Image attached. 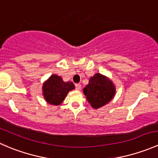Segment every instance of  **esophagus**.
Instances as JSON below:
<instances>
[{"instance_id":"1","label":"esophagus","mask_w":158,"mask_h":158,"mask_svg":"<svg viewBox=\"0 0 158 158\" xmlns=\"http://www.w3.org/2000/svg\"><path fill=\"white\" fill-rule=\"evenodd\" d=\"M75 86H76V89H77V90H80L81 89V84L80 83H77L75 85Z\"/></svg>"}]
</instances>
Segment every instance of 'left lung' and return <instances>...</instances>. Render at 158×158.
<instances>
[{
	"instance_id": "left-lung-1",
	"label": "left lung",
	"mask_w": 158,
	"mask_h": 158,
	"mask_svg": "<svg viewBox=\"0 0 158 158\" xmlns=\"http://www.w3.org/2000/svg\"><path fill=\"white\" fill-rule=\"evenodd\" d=\"M83 92L91 106L94 109H98L111 101L115 93V89L109 79L96 73L89 79Z\"/></svg>"
}]
</instances>
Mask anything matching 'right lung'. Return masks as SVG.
I'll use <instances>...</instances> for the list:
<instances>
[{
    "instance_id": "obj_1",
    "label": "right lung",
    "mask_w": 158,
    "mask_h": 158,
    "mask_svg": "<svg viewBox=\"0 0 158 158\" xmlns=\"http://www.w3.org/2000/svg\"><path fill=\"white\" fill-rule=\"evenodd\" d=\"M74 88L73 82H65L61 77L52 75L44 83L43 92L47 102L51 105L59 106L65 99L68 92Z\"/></svg>"
}]
</instances>
